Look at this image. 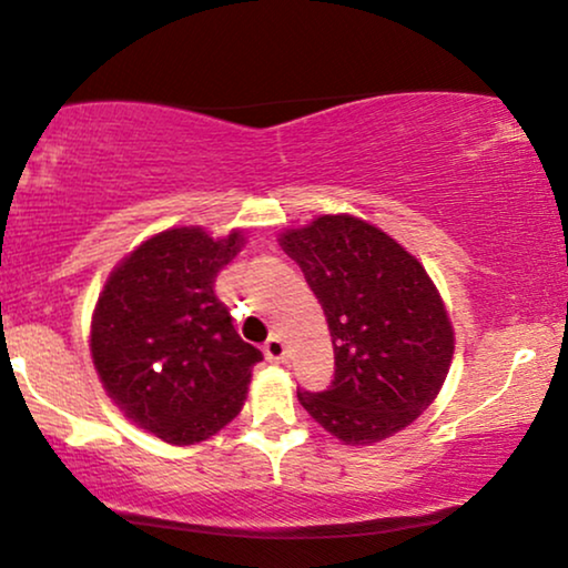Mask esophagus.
Here are the masks:
<instances>
[{
	"label": "esophagus",
	"instance_id": "1",
	"mask_svg": "<svg viewBox=\"0 0 568 568\" xmlns=\"http://www.w3.org/2000/svg\"><path fill=\"white\" fill-rule=\"evenodd\" d=\"M262 353H265V357H267L270 363H285L287 361V347H285L283 337H277V334H273V337L265 342Z\"/></svg>",
	"mask_w": 568,
	"mask_h": 568
}]
</instances>
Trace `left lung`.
Listing matches in <instances>:
<instances>
[{"label": "left lung", "instance_id": "left-lung-1", "mask_svg": "<svg viewBox=\"0 0 568 568\" xmlns=\"http://www.w3.org/2000/svg\"><path fill=\"white\" fill-rule=\"evenodd\" d=\"M281 244L322 303L334 345L332 386L298 390L303 409L347 445L412 425L453 361L450 318L425 267L353 215H322Z\"/></svg>", "mask_w": 568, "mask_h": 568}]
</instances>
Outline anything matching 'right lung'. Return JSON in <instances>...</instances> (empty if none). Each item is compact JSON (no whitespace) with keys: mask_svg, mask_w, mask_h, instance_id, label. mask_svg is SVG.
I'll use <instances>...</instances> for the list:
<instances>
[{"mask_svg":"<svg viewBox=\"0 0 568 568\" xmlns=\"http://www.w3.org/2000/svg\"><path fill=\"white\" fill-rule=\"evenodd\" d=\"M242 234L203 229L151 236L110 281L92 322V361L110 398L149 433L193 445L242 409L262 353L239 337L215 277Z\"/></svg>","mask_w":568,"mask_h":568,"instance_id":"1","label":"right lung"}]
</instances>
